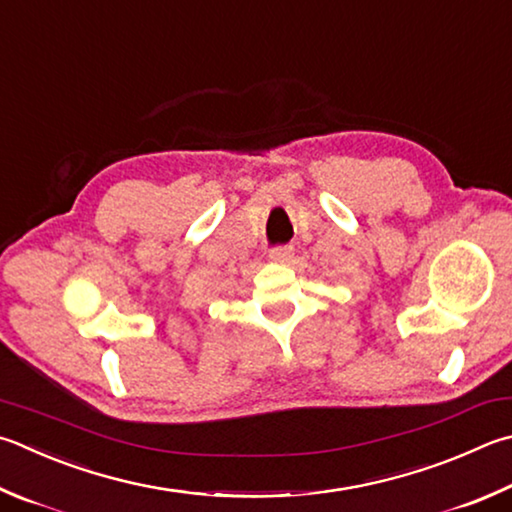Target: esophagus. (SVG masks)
<instances>
[{"mask_svg":"<svg viewBox=\"0 0 512 512\" xmlns=\"http://www.w3.org/2000/svg\"><path fill=\"white\" fill-rule=\"evenodd\" d=\"M293 255V248L291 246H275L271 250V259H275V262H286L288 257Z\"/></svg>","mask_w":512,"mask_h":512,"instance_id":"esophagus-1","label":"esophagus"}]
</instances>
